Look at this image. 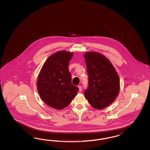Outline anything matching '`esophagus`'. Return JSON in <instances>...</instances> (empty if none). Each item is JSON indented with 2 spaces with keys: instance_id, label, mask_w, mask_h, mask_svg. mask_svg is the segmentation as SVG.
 <instances>
[{
  "instance_id": "esophagus-1",
  "label": "esophagus",
  "mask_w": 150,
  "mask_h": 150,
  "mask_svg": "<svg viewBox=\"0 0 150 150\" xmlns=\"http://www.w3.org/2000/svg\"><path fill=\"white\" fill-rule=\"evenodd\" d=\"M78 88H79V92H81L82 91V87L81 86H78Z\"/></svg>"
}]
</instances>
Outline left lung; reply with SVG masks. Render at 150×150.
I'll list each match as a JSON object with an SVG mask.
<instances>
[{
    "label": "left lung",
    "mask_w": 150,
    "mask_h": 150,
    "mask_svg": "<svg viewBox=\"0 0 150 150\" xmlns=\"http://www.w3.org/2000/svg\"><path fill=\"white\" fill-rule=\"evenodd\" d=\"M88 76V87L84 95L95 109H103L117 98L120 79L115 68L105 55L87 52L83 55Z\"/></svg>",
    "instance_id": "left-lung-1"
}]
</instances>
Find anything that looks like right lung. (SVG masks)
I'll use <instances>...</instances> for the list:
<instances>
[{
	"label": "right lung",
	"instance_id": "right-lung-1",
	"mask_svg": "<svg viewBox=\"0 0 150 150\" xmlns=\"http://www.w3.org/2000/svg\"><path fill=\"white\" fill-rule=\"evenodd\" d=\"M74 53L58 51L43 65L37 80V88L43 101L54 109H64L77 95L78 87L71 83L68 69Z\"/></svg>",
	"mask_w": 150,
	"mask_h": 150
}]
</instances>
